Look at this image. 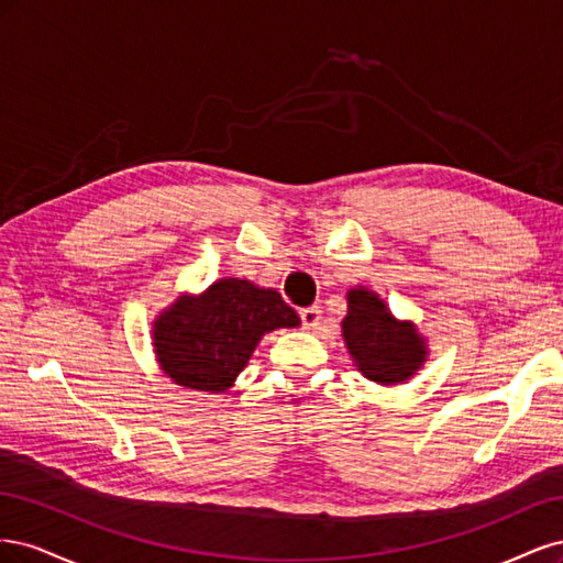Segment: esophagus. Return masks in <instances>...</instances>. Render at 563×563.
I'll return each instance as SVG.
<instances>
[{
  "label": "esophagus",
  "mask_w": 563,
  "mask_h": 563,
  "mask_svg": "<svg viewBox=\"0 0 563 563\" xmlns=\"http://www.w3.org/2000/svg\"><path fill=\"white\" fill-rule=\"evenodd\" d=\"M300 319H302L305 329H317L319 321H321V310L317 308V305H312V308H302Z\"/></svg>",
  "instance_id": "esophagus-1"
}]
</instances>
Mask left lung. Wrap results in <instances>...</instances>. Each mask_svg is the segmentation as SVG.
<instances>
[{"label":"left lung","instance_id":"obj_1","mask_svg":"<svg viewBox=\"0 0 563 563\" xmlns=\"http://www.w3.org/2000/svg\"><path fill=\"white\" fill-rule=\"evenodd\" d=\"M356 371L378 385H399L428 362V340L416 323L397 319L387 302L366 286L347 291V314L340 321Z\"/></svg>","mask_w":563,"mask_h":563}]
</instances>
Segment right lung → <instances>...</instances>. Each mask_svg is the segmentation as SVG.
<instances>
[{
  "label": "right lung",
  "mask_w": 563,
  "mask_h": 563,
  "mask_svg": "<svg viewBox=\"0 0 563 563\" xmlns=\"http://www.w3.org/2000/svg\"><path fill=\"white\" fill-rule=\"evenodd\" d=\"M300 317L275 288L225 277L197 296H178L152 321V347L166 378L197 391H225L261 338L296 329Z\"/></svg>",
  "instance_id": "add662e5"
}]
</instances>
